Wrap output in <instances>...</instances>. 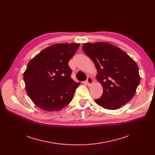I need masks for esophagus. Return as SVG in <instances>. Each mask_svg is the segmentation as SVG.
Returning a JSON list of instances; mask_svg holds the SVG:
<instances>
[{
  "label": "esophagus",
  "mask_w": 155,
  "mask_h": 155,
  "mask_svg": "<svg viewBox=\"0 0 155 155\" xmlns=\"http://www.w3.org/2000/svg\"><path fill=\"white\" fill-rule=\"evenodd\" d=\"M86 83H87V84L88 86L91 85L93 83V79H92V78L91 77H88L87 78V80H86Z\"/></svg>",
  "instance_id": "34e87169"
}]
</instances>
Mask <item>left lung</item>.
<instances>
[{
	"label": "left lung",
	"mask_w": 155,
	"mask_h": 155,
	"mask_svg": "<svg viewBox=\"0 0 155 155\" xmlns=\"http://www.w3.org/2000/svg\"><path fill=\"white\" fill-rule=\"evenodd\" d=\"M85 53L94 63L97 78L103 87V94L95 100L104 109L115 110L127 103L140 82L136 62L118 47L108 43H85Z\"/></svg>",
	"instance_id": "obj_1"
}]
</instances>
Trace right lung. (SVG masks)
Returning <instances> with one entry per match:
<instances>
[{
    "label": "right lung",
    "instance_id": "obj_1",
    "mask_svg": "<svg viewBox=\"0 0 155 155\" xmlns=\"http://www.w3.org/2000/svg\"><path fill=\"white\" fill-rule=\"evenodd\" d=\"M80 44H56L34 57L24 73L28 95L39 108L52 112L62 109L72 101L77 83L71 78L68 61Z\"/></svg>",
    "mask_w": 155,
    "mask_h": 155
}]
</instances>
